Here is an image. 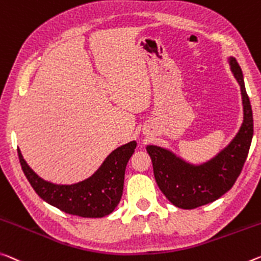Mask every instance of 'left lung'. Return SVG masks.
<instances>
[{
  "mask_svg": "<svg viewBox=\"0 0 261 261\" xmlns=\"http://www.w3.org/2000/svg\"><path fill=\"white\" fill-rule=\"evenodd\" d=\"M230 69L241 87L243 123L227 145L201 164H192L172 151L147 145L156 185L172 204L181 209H195L212 203L232 188L241 174L253 137V116L243 72L237 60L229 57Z\"/></svg>",
  "mask_w": 261,
  "mask_h": 261,
  "instance_id": "8db88e82",
  "label": "left lung"
}]
</instances>
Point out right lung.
I'll list each match as a JSON object with an SVG mask.
<instances>
[{
	"label": "right lung",
	"instance_id": "right-lung-1",
	"mask_svg": "<svg viewBox=\"0 0 261 261\" xmlns=\"http://www.w3.org/2000/svg\"><path fill=\"white\" fill-rule=\"evenodd\" d=\"M136 146L137 143L132 140L115 148L93 175L72 185L41 179L27 164L19 148L18 158L29 182L45 202L75 216L98 218L113 213L121 201L126 164Z\"/></svg>",
	"mask_w": 261,
	"mask_h": 261
}]
</instances>
